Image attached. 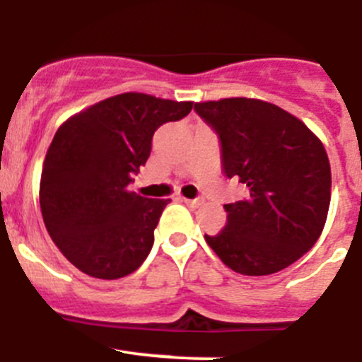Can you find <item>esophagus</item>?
I'll use <instances>...</instances> for the list:
<instances>
[{
	"label": "esophagus",
	"mask_w": 362,
	"mask_h": 362,
	"mask_svg": "<svg viewBox=\"0 0 362 362\" xmlns=\"http://www.w3.org/2000/svg\"><path fill=\"white\" fill-rule=\"evenodd\" d=\"M184 200V204L187 205L189 209H198L202 204H204V200H200V198H194V200H189V198H182Z\"/></svg>",
	"instance_id": "34e87169"
}]
</instances>
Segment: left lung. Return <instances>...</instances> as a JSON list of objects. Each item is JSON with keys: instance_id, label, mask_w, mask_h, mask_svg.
<instances>
[{"instance_id": "1", "label": "left lung", "mask_w": 362, "mask_h": 362, "mask_svg": "<svg viewBox=\"0 0 362 362\" xmlns=\"http://www.w3.org/2000/svg\"><path fill=\"white\" fill-rule=\"evenodd\" d=\"M221 142L229 178L249 198L223 205L227 223L205 242L238 274L267 276L312 249L328 216L332 173L323 142L276 104L247 97L194 104Z\"/></svg>"}]
</instances>
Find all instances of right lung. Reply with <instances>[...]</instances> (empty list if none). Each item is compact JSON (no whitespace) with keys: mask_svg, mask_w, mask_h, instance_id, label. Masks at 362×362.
I'll return each mask as SVG.
<instances>
[{"mask_svg":"<svg viewBox=\"0 0 362 362\" xmlns=\"http://www.w3.org/2000/svg\"><path fill=\"white\" fill-rule=\"evenodd\" d=\"M191 100L128 92L71 115L55 132L39 184L48 234L81 272L117 279L142 265L171 200L129 191L151 153L153 133L180 120Z\"/></svg>","mask_w":362,"mask_h":362,"instance_id":"add662e5","label":"right lung"}]
</instances>
